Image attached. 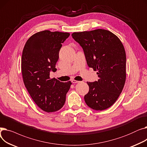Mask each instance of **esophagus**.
I'll list each match as a JSON object with an SVG mask.
<instances>
[{
  "label": "esophagus",
  "mask_w": 147,
  "mask_h": 147,
  "mask_svg": "<svg viewBox=\"0 0 147 147\" xmlns=\"http://www.w3.org/2000/svg\"><path fill=\"white\" fill-rule=\"evenodd\" d=\"M71 82H72L73 83H79L80 82H79V81H78V80H71Z\"/></svg>",
  "instance_id": "obj_1"
}]
</instances>
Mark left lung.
I'll list each match as a JSON object with an SVG mask.
<instances>
[{
	"label": "left lung",
	"instance_id": "obj_1",
	"mask_svg": "<svg viewBox=\"0 0 147 147\" xmlns=\"http://www.w3.org/2000/svg\"><path fill=\"white\" fill-rule=\"evenodd\" d=\"M72 37L83 48L88 65L97 71L98 81L87 82L86 104L102 111L117 101L126 81V52L117 36L109 30L97 29L73 33Z\"/></svg>",
	"mask_w": 147,
	"mask_h": 147
}]
</instances>
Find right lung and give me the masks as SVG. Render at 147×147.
<instances>
[{"label": "right lung", "instance_id": "obj_1", "mask_svg": "<svg viewBox=\"0 0 147 147\" xmlns=\"http://www.w3.org/2000/svg\"><path fill=\"white\" fill-rule=\"evenodd\" d=\"M69 33L45 30L31 36L23 49L21 71L25 86L36 105L50 113L61 109L65 104L71 82H61L51 79L55 72L62 43Z\"/></svg>", "mask_w": 147, "mask_h": 147}]
</instances>
